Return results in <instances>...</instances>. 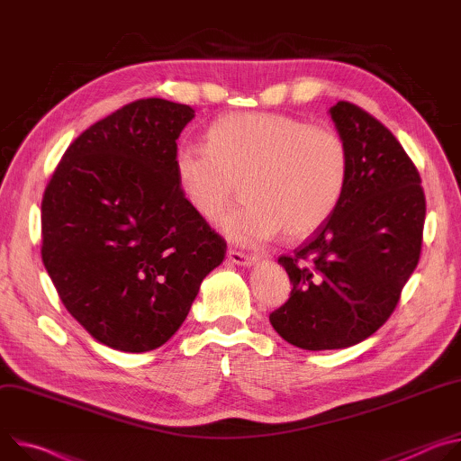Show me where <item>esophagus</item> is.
<instances>
[{
  "mask_svg": "<svg viewBox=\"0 0 461 461\" xmlns=\"http://www.w3.org/2000/svg\"><path fill=\"white\" fill-rule=\"evenodd\" d=\"M227 258L230 264L234 266H241V267H252L254 264H257V258L254 257H249V254H243V252H238V250H229L227 252Z\"/></svg>",
  "mask_w": 461,
  "mask_h": 461,
  "instance_id": "esophagus-1",
  "label": "esophagus"
}]
</instances>
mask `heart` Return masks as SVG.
I'll use <instances>...</instances> for the list:
<instances>
[{"label":"heart","mask_w":461,"mask_h":461,"mask_svg":"<svg viewBox=\"0 0 461 461\" xmlns=\"http://www.w3.org/2000/svg\"><path fill=\"white\" fill-rule=\"evenodd\" d=\"M209 142L185 140L174 153V174L188 209L212 220L241 181L245 203L220 220L223 234L257 245L280 232L305 240L337 211L349 158L328 128L266 112L227 113L209 128Z\"/></svg>","instance_id":"obj_1"}]
</instances>
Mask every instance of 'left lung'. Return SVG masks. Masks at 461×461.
I'll list each match as a JSON object with an SVG mask.
<instances>
[{
    "instance_id": "8db88e82",
    "label": "left lung",
    "mask_w": 461,
    "mask_h": 461,
    "mask_svg": "<svg viewBox=\"0 0 461 461\" xmlns=\"http://www.w3.org/2000/svg\"><path fill=\"white\" fill-rule=\"evenodd\" d=\"M349 174L333 216L278 264L293 284L269 315L289 344L340 349L374 335L392 315L414 273L423 241L421 177L399 140L349 102L330 108Z\"/></svg>"
}]
</instances>
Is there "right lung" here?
Segmentation results:
<instances>
[{"instance_id":"1","label":"right lung","mask_w":461,"mask_h":461,"mask_svg":"<svg viewBox=\"0 0 461 461\" xmlns=\"http://www.w3.org/2000/svg\"><path fill=\"white\" fill-rule=\"evenodd\" d=\"M194 110L142 98L66 149L41 201V260L75 321L119 351L163 346L227 243L179 194L174 153Z\"/></svg>"}]
</instances>
